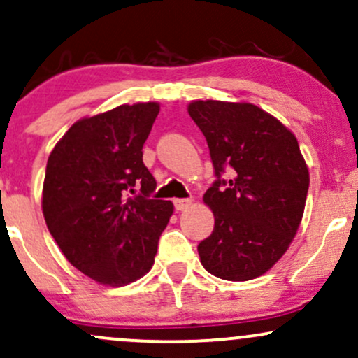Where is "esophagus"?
Instances as JSON below:
<instances>
[{
    "instance_id": "obj_1",
    "label": "esophagus",
    "mask_w": 358,
    "mask_h": 358,
    "mask_svg": "<svg viewBox=\"0 0 358 358\" xmlns=\"http://www.w3.org/2000/svg\"><path fill=\"white\" fill-rule=\"evenodd\" d=\"M173 203H175V208L176 210H187L188 207H190L192 205V200L190 199H175L173 200Z\"/></svg>"
}]
</instances>
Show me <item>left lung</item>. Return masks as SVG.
Returning <instances> with one entry per match:
<instances>
[{
  "instance_id": "8db88e82",
  "label": "left lung",
  "mask_w": 358,
  "mask_h": 358,
  "mask_svg": "<svg viewBox=\"0 0 358 358\" xmlns=\"http://www.w3.org/2000/svg\"><path fill=\"white\" fill-rule=\"evenodd\" d=\"M188 114L207 139L217 180L205 192L213 232L200 262L227 281L268 273L293 242L305 212L310 173L298 139L249 102L193 101ZM227 167L233 176L224 180Z\"/></svg>"
}]
</instances>
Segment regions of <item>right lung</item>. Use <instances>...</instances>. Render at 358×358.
Wrapping results in <instances>:
<instances>
[{"label":"right lung","instance_id":"1","mask_svg":"<svg viewBox=\"0 0 358 358\" xmlns=\"http://www.w3.org/2000/svg\"><path fill=\"white\" fill-rule=\"evenodd\" d=\"M158 113V102H138L84 117L48 156L42 196L48 231L73 268L101 285L145 276L173 213L171 202L150 199L156 180L143 163Z\"/></svg>","mask_w":358,"mask_h":358}]
</instances>
